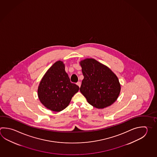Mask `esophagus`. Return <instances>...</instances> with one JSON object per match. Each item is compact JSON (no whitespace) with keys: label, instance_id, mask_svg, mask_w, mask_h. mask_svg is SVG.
<instances>
[{"label":"esophagus","instance_id":"1","mask_svg":"<svg viewBox=\"0 0 157 157\" xmlns=\"http://www.w3.org/2000/svg\"><path fill=\"white\" fill-rule=\"evenodd\" d=\"M77 86H79V87H80V86H81V83H80V82H78L77 83Z\"/></svg>","mask_w":157,"mask_h":157}]
</instances>
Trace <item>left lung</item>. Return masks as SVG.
Here are the masks:
<instances>
[{"instance_id": "1", "label": "left lung", "mask_w": 157, "mask_h": 157, "mask_svg": "<svg viewBox=\"0 0 157 157\" xmlns=\"http://www.w3.org/2000/svg\"><path fill=\"white\" fill-rule=\"evenodd\" d=\"M79 63L84 76L80 91L88 103L98 109L114 103L121 89L116 74L107 66L93 58L83 59Z\"/></svg>"}]
</instances>
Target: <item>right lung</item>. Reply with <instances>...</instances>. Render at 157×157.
<instances>
[{
    "label": "right lung",
    "instance_id": "add662e5",
    "mask_svg": "<svg viewBox=\"0 0 157 157\" xmlns=\"http://www.w3.org/2000/svg\"><path fill=\"white\" fill-rule=\"evenodd\" d=\"M79 87L70 81L62 61H57L48 70L38 88L41 103L48 109L59 112L68 107Z\"/></svg>",
    "mask_w": 157,
    "mask_h": 157
}]
</instances>
